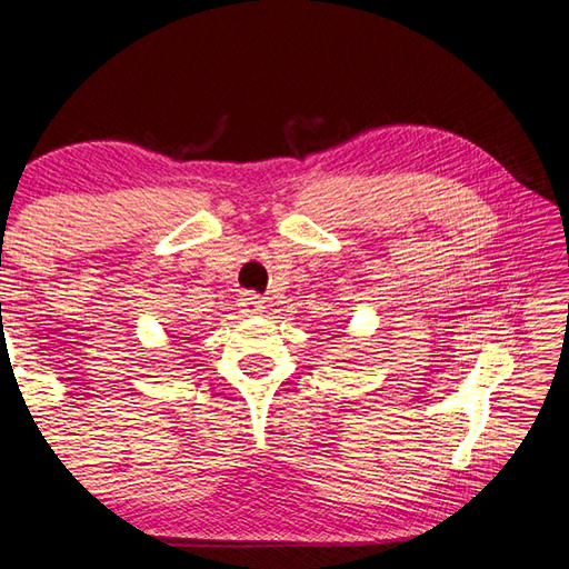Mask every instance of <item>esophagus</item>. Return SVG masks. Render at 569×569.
Segmentation results:
<instances>
[{"instance_id":"34e87169","label":"esophagus","mask_w":569,"mask_h":569,"mask_svg":"<svg viewBox=\"0 0 569 569\" xmlns=\"http://www.w3.org/2000/svg\"><path fill=\"white\" fill-rule=\"evenodd\" d=\"M263 308H266V301L258 295H244V299L239 301V311L247 313V316L263 313Z\"/></svg>"}]
</instances>
